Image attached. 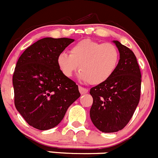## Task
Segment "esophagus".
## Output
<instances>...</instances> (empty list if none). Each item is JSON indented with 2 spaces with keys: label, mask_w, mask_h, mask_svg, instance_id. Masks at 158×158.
I'll use <instances>...</instances> for the list:
<instances>
[{
  "label": "esophagus",
  "mask_w": 158,
  "mask_h": 158,
  "mask_svg": "<svg viewBox=\"0 0 158 158\" xmlns=\"http://www.w3.org/2000/svg\"><path fill=\"white\" fill-rule=\"evenodd\" d=\"M79 92H80L82 95V94L87 93V92H89L88 89L84 88V87H82V86H79Z\"/></svg>",
  "instance_id": "1"
}]
</instances>
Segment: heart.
<instances>
[{"mask_svg": "<svg viewBox=\"0 0 158 158\" xmlns=\"http://www.w3.org/2000/svg\"><path fill=\"white\" fill-rule=\"evenodd\" d=\"M69 55L62 52L57 58L60 71L66 78L79 69L80 80L98 85L111 77L117 68L119 52L111 43H101L85 39L69 49Z\"/></svg>", "mask_w": 158, "mask_h": 158, "instance_id": "obj_1", "label": "heart"}]
</instances>
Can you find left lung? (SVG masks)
<instances>
[{
    "instance_id": "8db88e82",
    "label": "left lung",
    "mask_w": 158,
    "mask_h": 158,
    "mask_svg": "<svg viewBox=\"0 0 158 158\" xmlns=\"http://www.w3.org/2000/svg\"><path fill=\"white\" fill-rule=\"evenodd\" d=\"M120 60L112 76L90 89L93 103L90 118L93 125L106 133L125 128L133 116L141 96V74L134 52L114 40Z\"/></svg>"
}]
</instances>
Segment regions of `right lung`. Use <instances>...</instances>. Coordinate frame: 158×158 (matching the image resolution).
<instances>
[{"label":"right lung","mask_w":158,"mask_h":158,"mask_svg":"<svg viewBox=\"0 0 158 158\" xmlns=\"http://www.w3.org/2000/svg\"><path fill=\"white\" fill-rule=\"evenodd\" d=\"M73 41L43 38L18 59L13 76L14 105L33 128L44 131L56 126L80 96L76 82L63 76L57 64L59 55Z\"/></svg>","instance_id":"add662e5"}]
</instances>
